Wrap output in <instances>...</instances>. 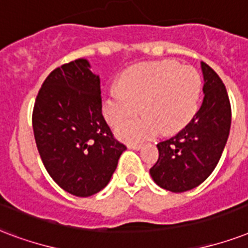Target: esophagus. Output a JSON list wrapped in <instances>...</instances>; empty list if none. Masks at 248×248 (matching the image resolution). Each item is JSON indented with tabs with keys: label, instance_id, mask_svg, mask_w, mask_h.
<instances>
[{
	"label": "esophagus",
	"instance_id": "1",
	"mask_svg": "<svg viewBox=\"0 0 248 248\" xmlns=\"http://www.w3.org/2000/svg\"><path fill=\"white\" fill-rule=\"evenodd\" d=\"M127 147L130 149H134V151H139L141 148V144H128Z\"/></svg>",
	"mask_w": 248,
	"mask_h": 248
}]
</instances>
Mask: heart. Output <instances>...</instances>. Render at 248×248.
Wrapping results in <instances>:
<instances>
[{
	"instance_id": "b5f03b06",
	"label": "heart",
	"mask_w": 248,
	"mask_h": 248,
	"mask_svg": "<svg viewBox=\"0 0 248 248\" xmlns=\"http://www.w3.org/2000/svg\"><path fill=\"white\" fill-rule=\"evenodd\" d=\"M202 78L190 66L175 61L143 62L127 69L120 87L105 92L103 111L108 122L118 124V137L127 141H141L160 132L174 134L182 130L199 108Z\"/></svg>"
}]
</instances>
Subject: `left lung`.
Here are the masks:
<instances>
[{
    "mask_svg": "<svg viewBox=\"0 0 248 248\" xmlns=\"http://www.w3.org/2000/svg\"><path fill=\"white\" fill-rule=\"evenodd\" d=\"M203 104L186 127L157 143L158 160L149 174L156 185L185 192L203 183L218 164L228 141L232 108L226 88L216 71L202 62Z\"/></svg>",
    "mask_w": 248,
    "mask_h": 248,
    "instance_id": "1",
    "label": "left lung"
}]
</instances>
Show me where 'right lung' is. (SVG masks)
I'll return each instance as SVG.
<instances>
[{"mask_svg":"<svg viewBox=\"0 0 248 248\" xmlns=\"http://www.w3.org/2000/svg\"><path fill=\"white\" fill-rule=\"evenodd\" d=\"M32 127L49 175L80 198L107 186L126 151L104 120L100 78L86 58L49 74L36 97Z\"/></svg>","mask_w":248,"mask_h":248,"instance_id":"obj_1","label":"right lung"}]
</instances>
